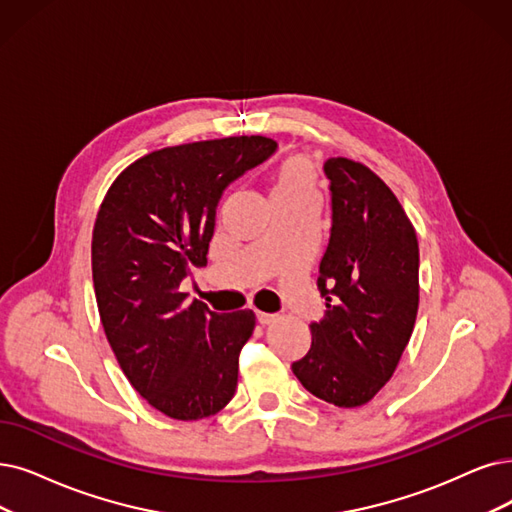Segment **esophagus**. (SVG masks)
<instances>
[{
    "label": "esophagus",
    "mask_w": 512,
    "mask_h": 512,
    "mask_svg": "<svg viewBox=\"0 0 512 512\" xmlns=\"http://www.w3.org/2000/svg\"><path fill=\"white\" fill-rule=\"evenodd\" d=\"M256 317H258V321H260L262 325H269V323H273V321H275V317H277V315H273V313H262V311H258V313H256Z\"/></svg>",
    "instance_id": "1"
}]
</instances>
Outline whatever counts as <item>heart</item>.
<instances>
[{"mask_svg": "<svg viewBox=\"0 0 512 512\" xmlns=\"http://www.w3.org/2000/svg\"><path fill=\"white\" fill-rule=\"evenodd\" d=\"M315 197L313 163L294 155L285 159L273 174V199H304Z\"/></svg>", "mask_w": 512, "mask_h": 512, "instance_id": "b5f03b06", "label": "heart"}]
</instances>
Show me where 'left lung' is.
Here are the masks:
<instances>
[{"label":"left lung","mask_w":512,"mask_h":512,"mask_svg":"<svg viewBox=\"0 0 512 512\" xmlns=\"http://www.w3.org/2000/svg\"><path fill=\"white\" fill-rule=\"evenodd\" d=\"M332 229L319 262L325 313L311 349L292 363L306 391L359 407L393 376L418 313V239L384 182L363 163L330 157Z\"/></svg>","instance_id":"obj_1"}]
</instances>
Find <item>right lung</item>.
<instances>
[{
  "mask_svg": "<svg viewBox=\"0 0 512 512\" xmlns=\"http://www.w3.org/2000/svg\"><path fill=\"white\" fill-rule=\"evenodd\" d=\"M275 149L264 136H229L153 151L100 203L92 233L100 321L130 384L170 418L214 416L235 395L256 317L214 313L180 283L208 264L222 193Z\"/></svg>",
  "mask_w": 512,
  "mask_h": 512,
  "instance_id": "1",
  "label": "right lung"
}]
</instances>
